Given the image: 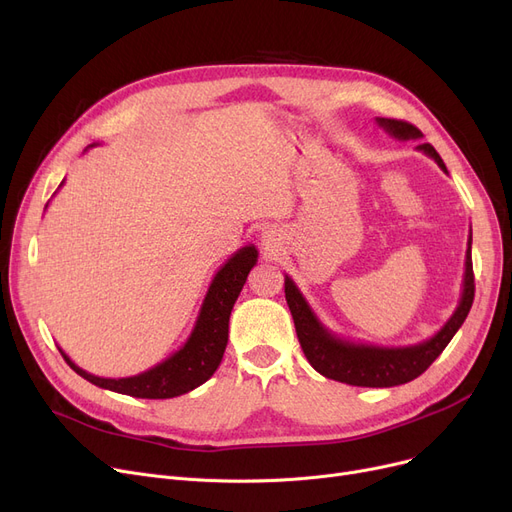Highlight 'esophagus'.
<instances>
[{
    "mask_svg": "<svg viewBox=\"0 0 512 512\" xmlns=\"http://www.w3.org/2000/svg\"><path fill=\"white\" fill-rule=\"evenodd\" d=\"M263 242H265V244H268V247H270V244L274 242V234H270V232H265V234H263Z\"/></svg>",
    "mask_w": 512,
    "mask_h": 512,
    "instance_id": "34e87169",
    "label": "esophagus"
}]
</instances>
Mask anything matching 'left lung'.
<instances>
[{
	"instance_id": "obj_1",
	"label": "left lung",
	"mask_w": 512,
	"mask_h": 512,
	"mask_svg": "<svg viewBox=\"0 0 512 512\" xmlns=\"http://www.w3.org/2000/svg\"><path fill=\"white\" fill-rule=\"evenodd\" d=\"M376 123L383 127L389 136L397 140H420L422 133L414 125L397 119L376 117ZM420 152H425L443 171L448 173L437 150L431 144H418ZM473 234L466 242V259H464V276H462V293L450 320L443 324L435 335L427 341L406 345V347H381L372 343H360L343 339L328 330L316 311L311 309L299 286L291 276H284V295L288 309H291L295 330L305 353L307 362L314 366L326 379L347 383L353 387H395L414 381L416 376L425 372L439 353L448 347L452 337L466 320L475 297V276H473V259H471Z\"/></svg>"
}]
</instances>
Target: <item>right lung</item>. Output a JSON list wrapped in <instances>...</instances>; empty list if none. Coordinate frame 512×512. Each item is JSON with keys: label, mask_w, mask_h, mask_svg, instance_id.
Here are the masks:
<instances>
[{"label": "right lung", "mask_w": 512, "mask_h": 512, "mask_svg": "<svg viewBox=\"0 0 512 512\" xmlns=\"http://www.w3.org/2000/svg\"><path fill=\"white\" fill-rule=\"evenodd\" d=\"M257 257V249L253 244H249V247L238 249L224 265H221L209 284V291L203 299L201 311H198V318L194 322L190 337L180 349L171 353L167 360L159 362L157 366H152L140 374L123 376V379H104V376H96L79 368L69 355L60 349L62 358L79 376H83V379L90 381L92 385L131 397L169 399L201 387L211 379L213 372L221 364V358H224L232 307L242 291L244 282H247L249 272L257 263Z\"/></svg>", "instance_id": "obj_1"}]
</instances>
